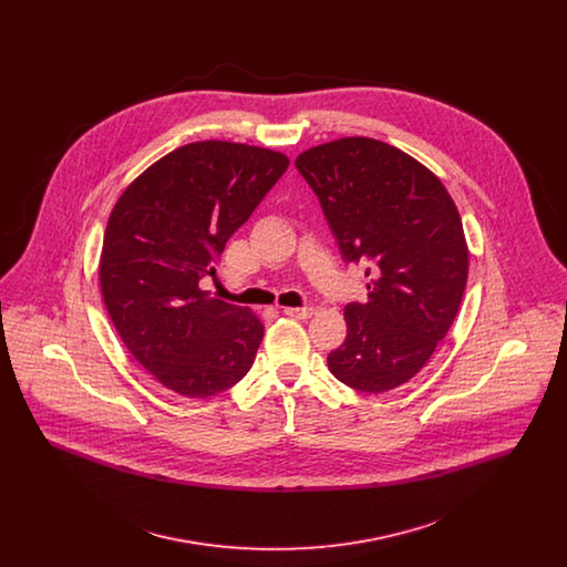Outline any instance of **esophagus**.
I'll list each match as a JSON object with an SVG mask.
<instances>
[{
    "instance_id": "1",
    "label": "esophagus",
    "mask_w": 567,
    "mask_h": 567,
    "mask_svg": "<svg viewBox=\"0 0 567 567\" xmlns=\"http://www.w3.org/2000/svg\"><path fill=\"white\" fill-rule=\"evenodd\" d=\"M282 312L293 319H310L315 315V308H285Z\"/></svg>"
}]
</instances>
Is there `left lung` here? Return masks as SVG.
Wrapping results in <instances>:
<instances>
[{"mask_svg": "<svg viewBox=\"0 0 567 567\" xmlns=\"http://www.w3.org/2000/svg\"><path fill=\"white\" fill-rule=\"evenodd\" d=\"M347 264H370L368 301L344 308L347 340L329 372L363 393L408 382L457 317L467 244L440 178L374 137H340L296 159Z\"/></svg>", "mask_w": 567, "mask_h": 567, "instance_id": "8db88e82", "label": "left lung"}]
</instances>
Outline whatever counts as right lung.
Here are the masks:
<instances>
[{"mask_svg": "<svg viewBox=\"0 0 567 567\" xmlns=\"http://www.w3.org/2000/svg\"><path fill=\"white\" fill-rule=\"evenodd\" d=\"M270 148L190 142L144 169L110 213L100 285L135 361L174 393L206 400L250 370L264 324L199 289L225 244L287 172Z\"/></svg>", "mask_w": 567, "mask_h": 567, "instance_id": "1", "label": "right lung"}]
</instances>
